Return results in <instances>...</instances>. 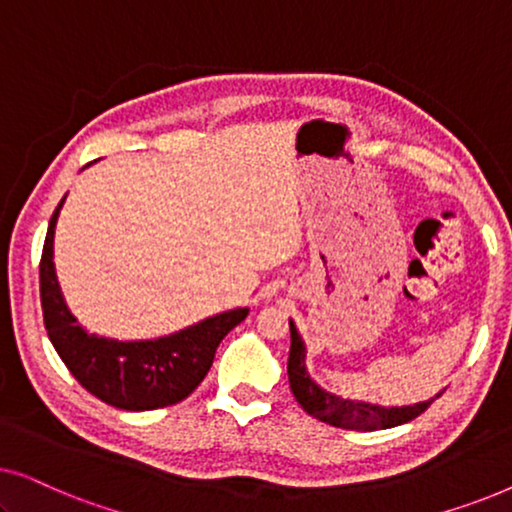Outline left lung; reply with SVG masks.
<instances>
[{"label": "left lung", "mask_w": 512, "mask_h": 512, "mask_svg": "<svg viewBox=\"0 0 512 512\" xmlns=\"http://www.w3.org/2000/svg\"><path fill=\"white\" fill-rule=\"evenodd\" d=\"M291 326V352H289V366H286V373H289V384L296 401L303 405L305 412H310L312 417H317L319 422H326L331 426H338V429H349V431H380V429H391V426H401L405 422H412V419L422 415V412L429 408V405L436 401V398L443 394H436L429 401H419L415 405H391V408H384V405H373L366 401H352V398L335 396L324 387H319L317 382L312 380L310 373H307L305 366V342L300 338L298 328L289 319Z\"/></svg>", "instance_id": "8db88e82"}]
</instances>
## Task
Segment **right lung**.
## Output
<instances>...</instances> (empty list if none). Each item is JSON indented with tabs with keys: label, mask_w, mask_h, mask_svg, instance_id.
Returning a JSON list of instances; mask_svg holds the SVG:
<instances>
[{
	"label": "right lung",
	"mask_w": 512,
	"mask_h": 512,
	"mask_svg": "<svg viewBox=\"0 0 512 512\" xmlns=\"http://www.w3.org/2000/svg\"><path fill=\"white\" fill-rule=\"evenodd\" d=\"M65 198L48 223L39 263L41 310L55 352L83 389L114 408L142 412L184 401L205 380L219 342L247 319L249 307L214 314L153 340L123 342L88 333L69 312L55 275L53 237Z\"/></svg>",
	"instance_id": "right-lung-1"
}]
</instances>
